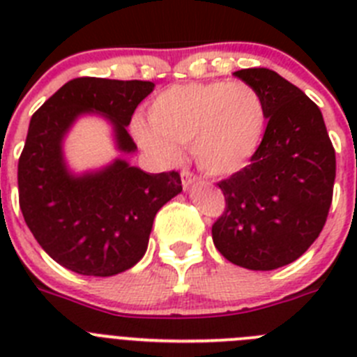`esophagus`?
Wrapping results in <instances>:
<instances>
[{
    "instance_id": "34e87169",
    "label": "esophagus",
    "mask_w": 357,
    "mask_h": 357,
    "mask_svg": "<svg viewBox=\"0 0 357 357\" xmlns=\"http://www.w3.org/2000/svg\"><path fill=\"white\" fill-rule=\"evenodd\" d=\"M181 178H182V185H184V189H188L189 185L193 184V182L200 181V176H198L197 173L191 172V169H182Z\"/></svg>"
}]
</instances>
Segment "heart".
<instances>
[{
    "label": "heart",
    "mask_w": 357,
    "mask_h": 357,
    "mask_svg": "<svg viewBox=\"0 0 357 357\" xmlns=\"http://www.w3.org/2000/svg\"><path fill=\"white\" fill-rule=\"evenodd\" d=\"M148 123H134L137 143L157 159L175 160L176 146H191L209 175H232L259 150L266 105L257 89L241 82L172 85L148 107Z\"/></svg>",
    "instance_id": "heart-1"
}]
</instances>
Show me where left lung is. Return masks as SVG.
<instances>
[{"mask_svg": "<svg viewBox=\"0 0 357 357\" xmlns=\"http://www.w3.org/2000/svg\"><path fill=\"white\" fill-rule=\"evenodd\" d=\"M266 105V130L250 164L218 182L225 211L213 241L230 263L268 272L298 259L320 236L333 202L336 155L321 112L266 68L236 71Z\"/></svg>", "mask_w": 357, "mask_h": 357, "instance_id": "8db88e82", "label": "left lung"}]
</instances>
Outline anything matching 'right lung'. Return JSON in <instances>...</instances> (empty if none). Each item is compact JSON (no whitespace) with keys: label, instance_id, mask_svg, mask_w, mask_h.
Masks as SVG:
<instances>
[{"label":"right lung","instance_id":"1","mask_svg":"<svg viewBox=\"0 0 357 357\" xmlns=\"http://www.w3.org/2000/svg\"><path fill=\"white\" fill-rule=\"evenodd\" d=\"M151 91L143 80L75 78L31 116L17 164L19 207L44 252L71 272L110 277L134 266L157 211L182 191L175 169L150 175L116 160L100 173L73 176L62 160V137L87 110L112 119L119 150L134 151L127 127Z\"/></svg>","mask_w":357,"mask_h":357}]
</instances>
